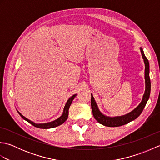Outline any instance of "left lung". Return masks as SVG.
Listing matches in <instances>:
<instances>
[{
    "mask_svg": "<svg viewBox=\"0 0 160 160\" xmlns=\"http://www.w3.org/2000/svg\"><path fill=\"white\" fill-rule=\"evenodd\" d=\"M141 53L143 58L144 64H145V82H146V89L145 93L144 94L143 98L141 103L139 104V106L136 107L135 109L131 111L127 115H123V116L120 117H115V118H109L104 116V115L102 114L98 108L97 107V104L96 101H95L94 98L91 94V108H92V113L94 118L99 122L100 124H102L106 127H116L126 124L130 122L132 120H134L136 119L139 115H140L142 112L143 111L144 107L147 104V101L150 96L151 93V80L150 77H149V62L148 60L145 56L144 53L143 52V49L142 48L140 49Z\"/></svg>",
    "mask_w": 160,
    "mask_h": 160,
    "instance_id": "left-lung-1",
    "label": "left lung"
}]
</instances>
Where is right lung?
<instances>
[{
    "label": "right lung",
    "instance_id": "right-lung-1",
    "mask_svg": "<svg viewBox=\"0 0 160 160\" xmlns=\"http://www.w3.org/2000/svg\"><path fill=\"white\" fill-rule=\"evenodd\" d=\"M76 94L73 95V96H72L71 98H69V99L67 100V103L65 104V106H64V111H63L62 115H61V116L58 119H57V120H54L53 122H49V123H46V124H36V123H34V122H32L31 120H28V118H26L25 117H24L22 115H21V114L19 113L18 111V113L20 114V115L22 117V119H24V120H26L27 122H28L29 123H30L32 125L34 126L35 127L39 128H54V127H58V126H59L60 124H63L64 122L67 120L68 115H69V107H70L71 102H72L73 100L74 99V98L76 97Z\"/></svg>",
    "mask_w": 160,
    "mask_h": 160
}]
</instances>
